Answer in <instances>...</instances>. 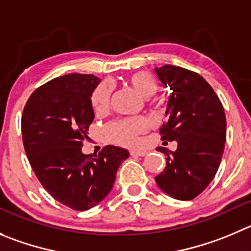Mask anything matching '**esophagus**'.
Wrapping results in <instances>:
<instances>
[{
	"mask_svg": "<svg viewBox=\"0 0 251 251\" xmlns=\"http://www.w3.org/2000/svg\"><path fill=\"white\" fill-rule=\"evenodd\" d=\"M147 152L144 151V150H131L130 154L131 156H145Z\"/></svg>",
	"mask_w": 251,
	"mask_h": 251,
	"instance_id": "esophagus-1",
	"label": "esophagus"
}]
</instances>
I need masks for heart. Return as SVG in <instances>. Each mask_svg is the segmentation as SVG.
<instances>
[{
  "label": "heart",
  "instance_id": "1",
  "mask_svg": "<svg viewBox=\"0 0 251 251\" xmlns=\"http://www.w3.org/2000/svg\"><path fill=\"white\" fill-rule=\"evenodd\" d=\"M132 88L144 98H151L157 93L158 83L152 74L147 72L135 73L128 78ZM111 85L101 83L91 95V106L97 115L104 114L110 104ZM147 130V121L144 118L121 119L110 123L105 127V135L110 141L124 146H135L139 142V135Z\"/></svg>",
  "mask_w": 251,
  "mask_h": 251
}]
</instances>
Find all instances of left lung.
I'll use <instances>...</instances> for the list:
<instances>
[{
	"label": "left lung",
	"mask_w": 251,
	"mask_h": 251,
	"mask_svg": "<svg viewBox=\"0 0 251 251\" xmlns=\"http://www.w3.org/2000/svg\"><path fill=\"white\" fill-rule=\"evenodd\" d=\"M154 72L171 90L161 140L177 142L176 151L157 147L166 167L154 179L175 200L191 201L207 188L221 165L226 136L223 105L198 73L170 64Z\"/></svg>",
	"instance_id": "left-lung-1"
}]
</instances>
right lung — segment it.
I'll return each instance as SVG.
<instances>
[{
	"mask_svg": "<svg viewBox=\"0 0 251 251\" xmlns=\"http://www.w3.org/2000/svg\"><path fill=\"white\" fill-rule=\"evenodd\" d=\"M93 74H67L33 91L23 109L22 139L30 167L55 201L74 210L101 202L114 186L127 150L106 146L99 154L81 152L94 120Z\"/></svg>",
	"mask_w": 251,
	"mask_h": 251,
	"instance_id": "add662e5",
	"label": "right lung"
}]
</instances>
